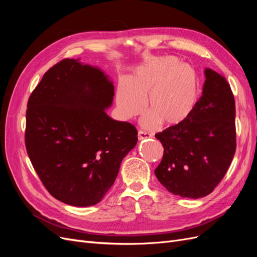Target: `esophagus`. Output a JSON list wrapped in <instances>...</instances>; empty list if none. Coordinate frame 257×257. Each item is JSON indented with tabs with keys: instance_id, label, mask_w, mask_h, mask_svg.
Listing matches in <instances>:
<instances>
[{
	"instance_id": "34e87169",
	"label": "esophagus",
	"mask_w": 257,
	"mask_h": 257,
	"mask_svg": "<svg viewBox=\"0 0 257 257\" xmlns=\"http://www.w3.org/2000/svg\"><path fill=\"white\" fill-rule=\"evenodd\" d=\"M152 135L150 133H148V132H145V131H142V130L138 131V139H139V141H143V139L149 138Z\"/></svg>"
}]
</instances>
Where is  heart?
Masks as SVG:
<instances>
[{
    "label": "heart",
    "instance_id": "b5f03b06",
    "mask_svg": "<svg viewBox=\"0 0 257 257\" xmlns=\"http://www.w3.org/2000/svg\"><path fill=\"white\" fill-rule=\"evenodd\" d=\"M198 94V80L194 68L175 57L152 58L138 66L115 93V104L123 120H130L145 110L143 121L152 127L178 126L192 113Z\"/></svg>",
    "mask_w": 257,
    "mask_h": 257
}]
</instances>
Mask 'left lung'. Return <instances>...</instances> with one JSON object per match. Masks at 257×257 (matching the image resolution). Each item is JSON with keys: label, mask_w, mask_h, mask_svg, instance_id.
I'll return each mask as SVG.
<instances>
[{"label": "left lung", "mask_w": 257, "mask_h": 257, "mask_svg": "<svg viewBox=\"0 0 257 257\" xmlns=\"http://www.w3.org/2000/svg\"><path fill=\"white\" fill-rule=\"evenodd\" d=\"M203 95L190 116L155 137L164 154L154 174L170 193L188 198L205 197L226 174L236 151V107L223 75L205 71Z\"/></svg>", "instance_id": "1"}]
</instances>
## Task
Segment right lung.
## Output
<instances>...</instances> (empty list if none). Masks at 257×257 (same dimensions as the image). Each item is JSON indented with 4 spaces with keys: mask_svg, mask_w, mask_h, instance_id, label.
Masks as SVG:
<instances>
[{
    "mask_svg": "<svg viewBox=\"0 0 257 257\" xmlns=\"http://www.w3.org/2000/svg\"><path fill=\"white\" fill-rule=\"evenodd\" d=\"M113 96V84L99 68L64 59L29 97L27 152L45 188L62 203H99L137 144L133 124L106 113Z\"/></svg>",
    "mask_w": 257,
    "mask_h": 257,
    "instance_id": "right-lung-1",
    "label": "right lung"
}]
</instances>
